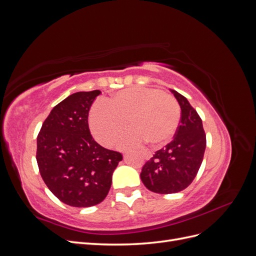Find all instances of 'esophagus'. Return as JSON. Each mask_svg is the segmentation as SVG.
<instances>
[{
	"mask_svg": "<svg viewBox=\"0 0 256 256\" xmlns=\"http://www.w3.org/2000/svg\"><path fill=\"white\" fill-rule=\"evenodd\" d=\"M143 157H144L145 159H150V158L152 157V154H150V152H143Z\"/></svg>",
	"mask_w": 256,
	"mask_h": 256,
	"instance_id": "esophagus-1",
	"label": "esophagus"
}]
</instances>
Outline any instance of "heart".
Instances as JSON below:
<instances>
[{
  "mask_svg": "<svg viewBox=\"0 0 256 256\" xmlns=\"http://www.w3.org/2000/svg\"><path fill=\"white\" fill-rule=\"evenodd\" d=\"M130 127L118 140L120 148H134L145 142L158 147L172 140L180 122L177 100L152 88H130L116 92L106 102L92 106L90 127L96 140L110 146L120 131Z\"/></svg>",
  "mask_w": 256,
  "mask_h": 256,
  "instance_id": "heart-1",
  "label": "heart"
}]
</instances>
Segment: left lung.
Segmentation results:
<instances>
[{
  "label": "left lung",
  "mask_w": 256,
  "mask_h": 256,
  "mask_svg": "<svg viewBox=\"0 0 256 256\" xmlns=\"http://www.w3.org/2000/svg\"><path fill=\"white\" fill-rule=\"evenodd\" d=\"M171 90L180 104L182 118L174 140L154 152L144 164L141 180L145 187L160 194L182 191L194 180L206 148L202 120L188 99Z\"/></svg>",
  "instance_id": "left-lung-1"
}]
</instances>
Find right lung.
<instances>
[{"mask_svg":"<svg viewBox=\"0 0 256 256\" xmlns=\"http://www.w3.org/2000/svg\"><path fill=\"white\" fill-rule=\"evenodd\" d=\"M102 92H78L53 108L37 136L36 160L49 190L72 207L102 203L109 193L120 152L92 138L88 112Z\"/></svg>","mask_w":256,"mask_h":256,"instance_id":"right-lung-1","label":"right lung"}]
</instances>
